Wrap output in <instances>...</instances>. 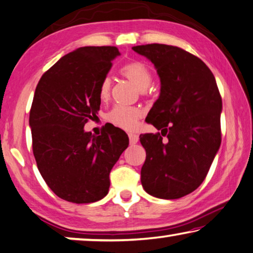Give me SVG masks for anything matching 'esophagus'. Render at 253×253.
Segmentation results:
<instances>
[{
	"mask_svg": "<svg viewBox=\"0 0 253 253\" xmlns=\"http://www.w3.org/2000/svg\"><path fill=\"white\" fill-rule=\"evenodd\" d=\"M129 139H130V143L132 145H134V143H137L139 141V137L137 134H133V133H130L129 134Z\"/></svg>",
	"mask_w": 253,
	"mask_h": 253,
	"instance_id": "34e87169",
	"label": "esophagus"
}]
</instances>
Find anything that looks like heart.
<instances>
[{
	"label": "heart",
	"mask_w": 253,
	"mask_h": 253,
	"mask_svg": "<svg viewBox=\"0 0 253 253\" xmlns=\"http://www.w3.org/2000/svg\"><path fill=\"white\" fill-rule=\"evenodd\" d=\"M121 75L130 80L132 84L137 87L139 90H145L151 83V72L149 68L141 62H130L123 65L120 70ZM111 91V79L105 77L100 81L98 88V97L100 100L108 99ZM141 116V113L138 108L127 107V106H115L110 113L107 114V120L113 126L121 127L124 130L132 131L138 126V121Z\"/></svg>",
	"instance_id": "b5f03b06"
}]
</instances>
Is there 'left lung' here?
<instances>
[{"label": "left lung", "instance_id": "obj_1", "mask_svg": "<svg viewBox=\"0 0 253 253\" xmlns=\"http://www.w3.org/2000/svg\"><path fill=\"white\" fill-rule=\"evenodd\" d=\"M153 62L161 94L149 123L161 130L140 135L146 149L141 184L162 199H178L203 183L221 141V97L215 77L199 57L164 44L133 46Z\"/></svg>", "mask_w": 253, "mask_h": 253}]
</instances>
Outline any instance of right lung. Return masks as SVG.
Listing matches in <instances>:
<instances>
[{"mask_svg":"<svg viewBox=\"0 0 253 253\" xmlns=\"http://www.w3.org/2000/svg\"><path fill=\"white\" fill-rule=\"evenodd\" d=\"M120 55L115 46H84L67 54L42 76L29 115L33 153L49 189L73 204L106 196L110 173L129 145L112 127L94 135L84 124L99 111L98 88Z\"/></svg>","mask_w":253,"mask_h":253,"instance_id":"obj_1","label":"right lung"}]
</instances>
